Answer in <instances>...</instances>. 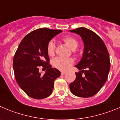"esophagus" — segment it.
Wrapping results in <instances>:
<instances>
[{
	"label": "esophagus",
	"instance_id": "34e87169",
	"mask_svg": "<svg viewBox=\"0 0 120 120\" xmlns=\"http://www.w3.org/2000/svg\"><path fill=\"white\" fill-rule=\"evenodd\" d=\"M66 73V72H65V71H61V74L62 75H65Z\"/></svg>",
	"mask_w": 120,
	"mask_h": 120
}]
</instances>
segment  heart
<instances>
[{
  "mask_svg": "<svg viewBox=\"0 0 120 120\" xmlns=\"http://www.w3.org/2000/svg\"><path fill=\"white\" fill-rule=\"evenodd\" d=\"M63 42L72 49H75L78 46V42L77 39L72 36H66L63 38ZM56 52V44L54 42L51 41L47 45V53L48 56L52 57L54 56ZM74 63V60L72 58H64L61 57H57L53 59L52 64L57 69L66 71L69 69Z\"/></svg>",
  "mask_w": 120,
  "mask_h": 120,
  "instance_id": "b5f03b06",
  "label": "heart"
}]
</instances>
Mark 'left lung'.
<instances>
[{
    "mask_svg": "<svg viewBox=\"0 0 120 120\" xmlns=\"http://www.w3.org/2000/svg\"><path fill=\"white\" fill-rule=\"evenodd\" d=\"M70 31L79 34L84 44L82 57L75 66L79 72L70 84V90L76 96H93L107 80L110 69L108 51L103 40L91 30L79 27Z\"/></svg>",
    "mask_w": 120,
    "mask_h": 120,
    "instance_id": "1",
    "label": "left lung"
}]
</instances>
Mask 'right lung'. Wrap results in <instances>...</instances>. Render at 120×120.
Returning a JSON list of instances; mask_svg holds the SVG:
<instances>
[{"instance_id": "obj_1", "label": "right lung", "mask_w": 120, "mask_h": 120, "mask_svg": "<svg viewBox=\"0 0 120 120\" xmlns=\"http://www.w3.org/2000/svg\"><path fill=\"white\" fill-rule=\"evenodd\" d=\"M62 32L41 28L32 31L22 39L13 60L15 77L18 86L29 97L42 99L52 93L54 82L60 72L51 68L47 53L48 43ZM40 67L47 69L43 75L38 72Z\"/></svg>"}]
</instances>
